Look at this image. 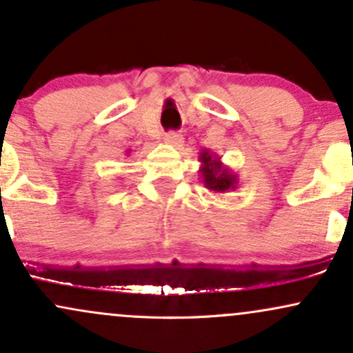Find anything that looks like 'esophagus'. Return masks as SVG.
<instances>
[{
  "label": "esophagus",
  "mask_w": 353,
  "mask_h": 353,
  "mask_svg": "<svg viewBox=\"0 0 353 353\" xmlns=\"http://www.w3.org/2000/svg\"><path fill=\"white\" fill-rule=\"evenodd\" d=\"M164 144L168 145H172V148H179L184 143V137L179 132H168V134L164 136Z\"/></svg>",
  "instance_id": "obj_1"
}]
</instances>
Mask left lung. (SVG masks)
I'll return each instance as SVG.
<instances>
[{
  "instance_id": "1",
  "label": "left lung",
  "mask_w": 353,
  "mask_h": 353,
  "mask_svg": "<svg viewBox=\"0 0 353 353\" xmlns=\"http://www.w3.org/2000/svg\"><path fill=\"white\" fill-rule=\"evenodd\" d=\"M201 161V179L202 184L205 185L209 190H214L217 194H225L229 190H236L239 185L237 174L232 169L225 168L221 163V157H217L216 154L210 152L209 149H204L199 154Z\"/></svg>"
}]
</instances>
